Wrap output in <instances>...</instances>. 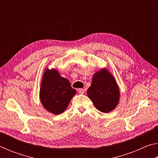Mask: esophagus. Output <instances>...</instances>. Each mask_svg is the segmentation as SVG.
Returning <instances> with one entry per match:
<instances>
[{"label":"esophagus","mask_w":158,"mask_h":158,"mask_svg":"<svg viewBox=\"0 0 158 158\" xmlns=\"http://www.w3.org/2000/svg\"><path fill=\"white\" fill-rule=\"evenodd\" d=\"M84 91H85V90H84V89H78V92H79V94H84Z\"/></svg>","instance_id":"1"}]
</instances>
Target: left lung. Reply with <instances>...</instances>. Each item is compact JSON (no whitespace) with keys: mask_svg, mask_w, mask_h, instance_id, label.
<instances>
[{"mask_svg":"<svg viewBox=\"0 0 158 158\" xmlns=\"http://www.w3.org/2000/svg\"><path fill=\"white\" fill-rule=\"evenodd\" d=\"M87 95L99 111L108 113L119 102L120 90L114 76L105 68L95 73Z\"/></svg>","mask_w":158,"mask_h":158,"instance_id":"left-lung-1","label":"left lung"}]
</instances>
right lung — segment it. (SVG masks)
I'll list each match as a JSON object with an SVG mask.
<instances>
[{
  "label": "right lung",
  "instance_id": "obj_1",
  "mask_svg": "<svg viewBox=\"0 0 158 158\" xmlns=\"http://www.w3.org/2000/svg\"><path fill=\"white\" fill-rule=\"evenodd\" d=\"M76 94L70 82L62 77L55 69L47 68L42 76L40 99L46 110L58 115L65 110Z\"/></svg>",
  "mask_w": 158,
  "mask_h": 158
}]
</instances>
